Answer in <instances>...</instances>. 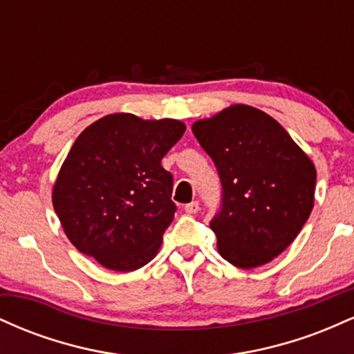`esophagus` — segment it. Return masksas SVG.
Masks as SVG:
<instances>
[{"instance_id": "34e87169", "label": "esophagus", "mask_w": 354, "mask_h": 354, "mask_svg": "<svg viewBox=\"0 0 354 354\" xmlns=\"http://www.w3.org/2000/svg\"><path fill=\"white\" fill-rule=\"evenodd\" d=\"M185 211H186V213H188V214H196L198 211H200V205H198V201L189 203V205L185 206Z\"/></svg>"}]
</instances>
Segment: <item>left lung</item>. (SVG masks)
<instances>
[{
	"label": "left lung",
	"instance_id": "1",
	"mask_svg": "<svg viewBox=\"0 0 354 354\" xmlns=\"http://www.w3.org/2000/svg\"><path fill=\"white\" fill-rule=\"evenodd\" d=\"M191 129L221 178L223 208L209 225L218 253L243 270L273 261L310 218L315 163L274 118L248 104H231Z\"/></svg>",
	"mask_w": 354,
	"mask_h": 354
}]
</instances>
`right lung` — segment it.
<instances>
[{"mask_svg":"<svg viewBox=\"0 0 354 354\" xmlns=\"http://www.w3.org/2000/svg\"><path fill=\"white\" fill-rule=\"evenodd\" d=\"M183 121L113 113L76 138L53 185L64 234L106 270L135 271L160 251L173 221V176L161 166Z\"/></svg>","mask_w":354,"mask_h":354,"instance_id":"1","label":"right lung"}]
</instances>
